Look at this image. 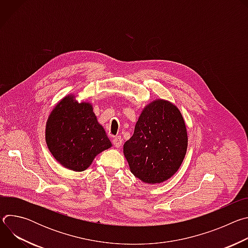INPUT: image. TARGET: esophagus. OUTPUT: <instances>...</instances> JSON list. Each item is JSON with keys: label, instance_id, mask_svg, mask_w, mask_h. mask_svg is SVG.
Returning a JSON list of instances; mask_svg holds the SVG:
<instances>
[{"label": "esophagus", "instance_id": "esophagus-1", "mask_svg": "<svg viewBox=\"0 0 248 248\" xmlns=\"http://www.w3.org/2000/svg\"><path fill=\"white\" fill-rule=\"evenodd\" d=\"M113 144L116 148H120L123 144V139L121 136H116L114 139H113Z\"/></svg>", "mask_w": 248, "mask_h": 248}]
</instances>
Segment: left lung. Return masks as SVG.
<instances>
[{"label":"left lung","mask_w":248,"mask_h":248,"mask_svg":"<svg viewBox=\"0 0 248 248\" xmlns=\"http://www.w3.org/2000/svg\"><path fill=\"white\" fill-rule=\"evenodd\" d=\"M187 142L179 108L168 100L156 99L141 111L133 135L124 145V155L134 176L144 184L159 185L179 170Z\"/></svg>","instance_id":"left-lung-1"}]
</instances>
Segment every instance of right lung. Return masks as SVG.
<instances>
[{
	"instance_id": "add662e5",
	"label": "right lung",
	"mask_w": 248,
	"mask_h": 248,
	"mask_svg": "<svg viewBox=\"0 0 248 248\" xmlns=\"http://www.w3.org/2000/svg\"><path fill=\"white\" fill-rule=\"evenodd\" d=\"M45 139L57 162L75 171L85 170L98 154L112 147L92 104L78 102L74 94L64 96L53 107L46 122Z\"/></svg>"
}]
</instances>
